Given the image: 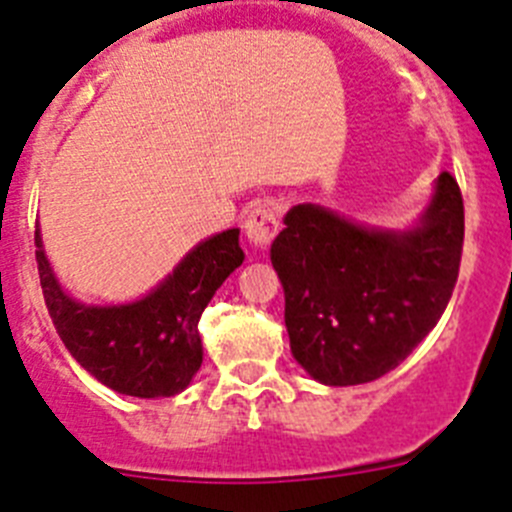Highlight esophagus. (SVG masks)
Listing matches in <instances>:
<instances>
[{"instance_id":"esophagus-1","label":"esophagus","mask_w":512,"mask_h":512,"mask_svg":"<svg viewBox=\"0 0 512 512\" xmlns=\"http://www.w3.org/2000/svg\"><path fill=\"white\" fill-rule=\"evenodd\" d=\"M278 229V209H275L270 201H260L245 219V237L252 247H257V250H265V247L275 239Z\"/></svg>"}]
</instances>
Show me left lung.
I'll return each instance as SVG.
<instances>
[{
    "mask_svg": "<svg viewBox=\"0 0 512 512\" xmlns=\"http://www.w3.org/2000/svg\"><path fill=\"white\" fill-rule=\"evenodd\" d=\"M270 247L298 365L324 385H362L395 370L441 319L457 285L464 201L441 173L421 222L370 229L316 204L285 214Z\"/></svg>",
    "mask_w": 512,
    "mask_h": 512,
    "instance_id": "1",
    "label": "left lung"
}]
</instances>
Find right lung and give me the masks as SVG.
<instances>
[{
  "label": "right lung",
  "mask_w": 512,
  "mask_h": 512,
  "mask_svg": "<svg viewBox=\"0 0 512 512\" xmlns=\"http://www.w3.org/2000/svg\"><path fill=\"white\" fill-rule=\"evenodd\" d=\"M35 247L45 306L66 349L96 380L132 398H170L188 388L204 359L201 313L245 260L239 229H227L193 247L140 301L86 306L58 285L40 232Z\"/></svg>",
  "instance_id": "add662e5"
}]
</instances>
